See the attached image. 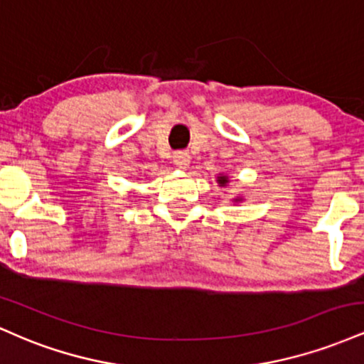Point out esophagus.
I'll list each match as a JSON object with an SVG mask.
<instances>
[{"label": "esophagus", "mask_w": 364, "mask_h": 364, "mask_svg": "<svg viewBox=\"0 0 364 364\" xmlns=\"http://www.w3.org/2000/svg\"><path fill=\"white\" fill-rule=\"evenodd\" d=\"M173 162L179 169H186L190 166V154L186 150H178V152L173 154Z\"/></svg>", "instance_id": "34e87169"}]
</instances>
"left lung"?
Instances as JSON below:
<instances>
[{
  "mask_svg": "<svg viewBox=\"0 0 364 364\" xmlns=\"http://www.w3.org/2000/svg\"><path fill=\"white\" fill-rule=\"evenodd\" d=\"M225 183H228V178H224V176H223V178H219V185H223V186H224Z\"/></svg>",
  "mask_w": 364,
  "mask_h": 364,
  "instance_id": "obj_1",
  "label": "left lung"
}]
</instances>
